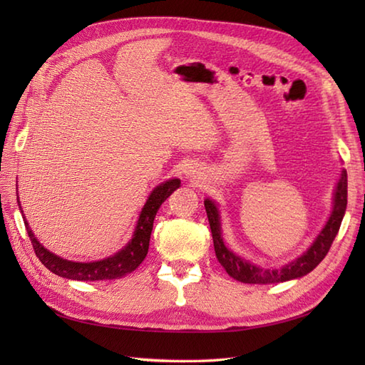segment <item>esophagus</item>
<instances>
[{
    "label": "esophagus",
    "mask_w": 365,
    "mask_h": 365,
    "mask_svg": "<svg viewBox=\"0 0 365 365\" xmlns=\"http://www.w3.org/2000/svg\"><path fill=\"white\" fill-rule=\"evenodd\" d=\"M190 177H196V170H192V173L190 174Z\"/></svg>",
    "instance_id": "34e87169"
}]
</instances>
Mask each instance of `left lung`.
<instances>
[{"instance_id": "1", "label": "left lung", "mask_w": 365, "mask_h": 365, "mask_svg": "<svg viewBox=\"0 0 365 365\" xmlns=\"http://www.w3.org/2000/svg\"><path fill=\"white\" fill-rule=\"evenodd\" d=\"M346 170L344 169L334 190L331 215L327 224H324L323 229L320 230V234L315 237L312 245L309 246L299 257L285 263L284 267L279 268H263L259 265H254L250 260L240 257L234 251H230L221 237L222 232L218 204L212 199H205L204 205L208 216V222H210L216 257H218L220 263L224 267V269L227 271V274L230 277H234L235 281L243 284H277L306 276L324 259V255L328 254L332 242H334L346 210Z\"/></svg>"}]
</instances>
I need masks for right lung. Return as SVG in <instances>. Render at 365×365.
Wrapping results in <instances>:
<instances>
[{
  "label": "right lung",
  "mask_w": 365,
  "mask_h": 365,
  "mask_svg": "<svg viewBox=\"0 0 365 365\" xmlns=\"http://www.w3.org/2000/svg\"><path fill=\"white\" fill-rule=\"evenodd\" d=\"M178 187H180V178H169V180L160 183L158 187H155L150 191L149 197H147L144 207L141 208V213H139L136 227L133 235L130 238V242L123 246L120 251L110 255V257L96 262H73L50 252L33 234V230H31L29 224L25 218V213L21 210L19 199L17 202L19 208L21 210V216L25 218L23 221H25L26 232L31 243H33L34 252L38 260H41L51 273L66 279H72V281H111V279L123 277L141 265L143 260L145 259L147 251H149V242L153 229L155 215H157L161 204L165 202Z\"/></svg>",
  "instance_id": "add662e5"
}]
</instances>
